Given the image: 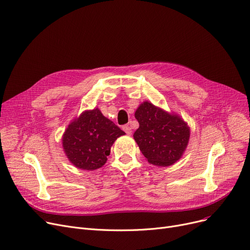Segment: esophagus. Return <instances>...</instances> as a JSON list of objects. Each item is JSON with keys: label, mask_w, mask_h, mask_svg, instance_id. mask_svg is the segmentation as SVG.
Listing matches in <instances>:
<instances>
[{"label": "esophagus", "mask_w": 250, "mask_h": 250, "mask_svg": "<svg viewBox=\"0 0 250 250\" xmlns=\"http://www.w3.org/2000/svg\"><path fill=\"white\" fill-rule=\"evenodd\" d=\"M124 131L126 133V135H131L132 134V127L129 126L128 125H124Z\"/></svg>", "instance_id": "obj_1"}]
</instances>
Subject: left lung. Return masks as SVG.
Segmentation results:
<instances>
[{
    "mask_svg": "<svg viewBox=\"0 0 250 250\" xmlns=\"http://www.w3.org/2000/svg\"><path fill=\"white\" fill-rule=\"evenodd\" d=\"M135 117L140 125L134 139L149 164L168 167L182 157L189 142L190 127L179 115L145 101L138 107Z\"/></svg>",
    "mask_w": 250,
    "mask_h": 250,
    "instance_id": "left-lung-1",
    "label": "left lung"
}]
</instances>
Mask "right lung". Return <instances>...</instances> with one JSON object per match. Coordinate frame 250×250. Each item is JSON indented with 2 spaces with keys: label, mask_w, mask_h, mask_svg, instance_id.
Returning a JSON list of instances; mask_svg holds the SVG:
<instances>
[{
  "label": "right lung",
  "mask_w": 250,
  "mask_h": 250,
  "mask_svg": "<svg viewBox=\"0 0 250 250\" xmlns=\"http://www.w3.org/2000/svg\"><path fill=\"white\" fill-rule=\"evenodd\" d=\"M125 134L96 108L73 119L64 132L62 146L75 167L94 170L105 165L114 141Z\"/></svg>",
  "instance_id": "right-lung-1"
}]
</instances>
